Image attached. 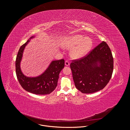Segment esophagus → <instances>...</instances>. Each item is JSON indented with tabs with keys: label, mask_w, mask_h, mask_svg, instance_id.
I'll return each mask as SVG.
<instances>
[{
	"label": "esophagus",
	"mask_w": 130,
	"mask_h": 130,
	"mask_svg": "<svg viewBox=\"0 0 130 130\" xmlns=\"http://www.w3.org/2000/svg\"><path fill=\"white\" fill-rule=\"evenodd\" d=\"M65 65L66 66H68L70 65V63H69V62L68 61L66 60V61H65Z\"/></svg>",
	"instance_id": "1"
}]
</instances>
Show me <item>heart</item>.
<instances>
[{
  "mask_svg": "<svg viewBox=\"0 0 130 130\" xmlns=\"http://www.w3.org/2000/svg\"><path fill=\"white\" fill-rule=\"evenodd\" d=\"M62 46L67 49L73 48L71 51V55L74 58H80L90 52L93 46L92 39L80 35H75L66 37L62 42Z\"/></svg>",
  "mask_w": 130,
  "mask_h": 130,
  "instance_id": "b5f03b06",
  "label": "heart"
}]
</instances>
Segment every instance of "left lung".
<instances>
[{
	"label": "left lung",
	"mask_w": 130,
	"mask_h": 130,
	"mask_svg": "<svg viewBox=\"0 0 130 130\" xmlns=\"http://www.w3.org/2000/svg\"><path fill=\"white\" fill-rule=\"evenodd\" d=\"M70 67L77 90L84 93L99 91L111 78L113 69L111 51L103 41L87 56L73 60Z\"/></svg>",
	"instance_id": "1"
}]
</instances>
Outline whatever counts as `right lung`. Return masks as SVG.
<instances>
[{"mask_svg": "<svg viewBox=\"0 0 130 130\" xmlns=\"http://www.w3.org/2000/svg\"><path fill=\"white\" fill-rule=\"evenodd\" d=\"M34 37V36L31 37L19 50L15 60L17 76L20 84L26 91L36 94H48L53 92L57 86L59 74L64 67L65 61L63 59L52 61L43 73L37 77L24 75L20 69V62L26 46Z\"/></svg>", "mask_w": 130, "mask_h": 130, "instance_id": "obj_1", "label": "right lung"}]
</instances>
